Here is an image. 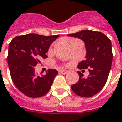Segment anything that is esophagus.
Listing matches in <instances>:
<instances>
[{
	"label": "esophagus",
	"instance_id": "34e87169",
	"mask_svg": "<svg viewBox=\"0 0 122 122\" xmlns=\"http://www.w3.org/2000/svg\"><path fill=\"white\" fill-rule=\"evenodd\" d=\"M59 73H61V74H63V75H66V74H67L68 72V70H59Z\"/></svg>",
	"mask_w": 122,
	"mask_h": 122
}]
</instances>
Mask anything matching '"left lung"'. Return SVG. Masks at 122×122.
I'll return each instance as SVG.
<instances>
[{
  "label": "left lung",
  "instance_id": "left-lung-1",
  "mask_svg": "<svg viewBox=\"0 0 122 122\" xmlns=\"http://www.w3.org/2000/svg\"><path fill=\"white\" fill-rule=\"evenodd\" d=\"M68 36L84 41L86 59L80 62L77 68L88 69L90 72L88 77L84 78L82 73L78 72L79 79L71 88L78 96L92 97L102 90L108 80L113 56L111 40L102 32L91 30H82Z\"/></svg>",
  "mask_w": 122,
  "mask_h": 122
}]
</instances>
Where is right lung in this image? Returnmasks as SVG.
Segmentation results:
<instances>
[{
    "label": "right lung",
    "instance_id": "obj_1",
    "mask_svg": "<svg viewBox=\"0 0 122 122\" xmlns=\"http://www.w3.org/2000/svg\"><path fill=\"white\" fill-rule=\"evenodd\" d=\"M59 35L46 36L27 34L16 36L9 45L7 62L11 79L15 86L26 96L41 97L51 88L58 71L48 69L46 75H37L34 66L46 59L50 44Z\"/></svg>",
    "mask_w": 122,
    "mask_h": 122
}]
</instances>
